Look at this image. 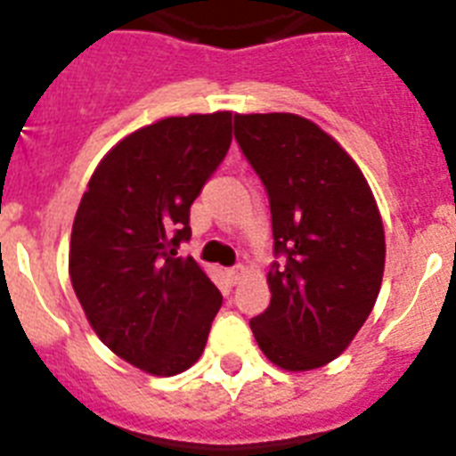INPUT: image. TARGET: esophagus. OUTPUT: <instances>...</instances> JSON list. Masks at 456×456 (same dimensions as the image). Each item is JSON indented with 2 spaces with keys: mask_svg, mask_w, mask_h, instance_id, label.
Returning a JSON list of instances; mask_svg holds the SVG:
<instances>
[{
  "mask_svg": "<svg viewBox=\"0 0 456 456\" xmlns=\"http://www.w3.org/2000/svg\"><path fill=\"white\" fill-rule=\"evenodd\" d=\"M247 273V267L244 265H235V267L228 269V278H231V283H237V281H241V276Z\"/></svg>",
  "mask_w": 456,
  "mask_h": 456,
  "instance_id": "obj_1",
  "label": "esophagus"
}]
</instances>
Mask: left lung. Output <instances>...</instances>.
Instances as JSON below:
<instances>
[{"label": "left lung", "mask_w": 456, "mask_h": 456, "mask_svg": "<svg viewBox=\"0 0 456 456\" xmlns=\"http://www.w3.org/2000/svg\"><path fill=\"white\" fill-rule=\"evenodd\" d=\"M235 139L269 196L272 301L251 320L265 356L305 372L349 347L377 301L386 237L368 180L333 136L297 114H235Z\"/></svg>", "instance_id": "1"}]
</instances>
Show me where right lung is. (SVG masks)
I'll return each mask as SVG.
<instances>
[{
    "label": "right lung",
    "mask_w": 456,
    "mask_h": 456,
    "mask_svg": "<svg viewBox=\"0 0 456 456\" xmlns=\"http://www.w3.org/2000/svg\"><path fill=\"white\" fill-rule=\"evenodd\" d=\"M232 114L171 116L118 141L75 215L70 281L88 324L116 356L157 377L200 358L221 292L193 257L189 208L224 162Z\"/></svg>",
    "instance_id": "add662e5"
}]
</instances>
